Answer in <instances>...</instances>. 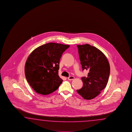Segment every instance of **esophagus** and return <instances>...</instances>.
<instances>
[{"label": "esophagus", "instance_id": "1", "mask_svg": "<svg viewBox=\"0 0 132 132\" xmlns=\"http://www.w3.org/2000/svg\"><path fill=\"white\" fill-rule=\"evenodd\" d=\"M75 79V77L74 76H69V77H68V80H69V81H71V80H73Z\"/></svg>", "mask_w": 132, "mask_h": 132}]
</instances>
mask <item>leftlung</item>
<instances>
[{
  "label": "left lung",
  "mask_w": 132,
  "mask_h": 132,
  "mask_svg": "<svg viewBox=\"0 0 132 132\" xmlns=\"http://www.w3.org/2000/svg\"><path fill=\"white\" fill-rule=\"evenodd\" d=\"M82 70L89 71L81 77L83 86L77 92L85 100H92L107 85L110 73L109 62L101 51L88 44L77 45Z\"/></svg>",
  "instance_id": "obj_1"
}]
</instances>
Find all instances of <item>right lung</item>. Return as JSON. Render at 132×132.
<instances>
[{
  "label": "right lung",
  "mask_w": 132,
  "mask_h": 132,
  "mask_svg": "<svg viewBox=\"0 0 132 132\" xmlns=\"http://www.w3.org/2000/svg\"><path fill=\"white\" fill-rule=\"evenodd\" d=\"M70 46L48 43L35 49L25 63V75L37 93L48 95L57 90L63 81L59 76L62 54Z\"/></svg>",
  "instance_id": "right-lung-1"
}]
</instances>
